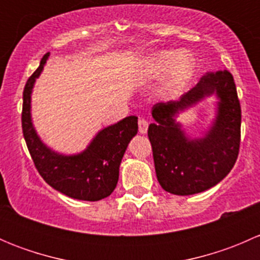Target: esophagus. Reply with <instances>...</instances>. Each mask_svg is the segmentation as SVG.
Here are the masks:
<instances>
[{"label":"esophagus","mask_w":260,"mask_h":260,"mask_svg":"<svg viewBox=\"0 0 260 260\" xmlns=\"http://www.w3.org/2000/svg\"><path fill=\"white\" fill-rule=\"evenodd\" d=\"M138 129H140L141 135L147 133V129H148V122H147L145 118H140V119H138Z\"/></svg>","instance_id":"1"}]
</instances>
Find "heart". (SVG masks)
<instances>
[{
	"mask_svg": "<svg viewBox=\"0 0 260 260\" xmlns=\"http://www.w3.org/2000/svg\"><path fill=\"white\" fill-rule=\"evenodd\" d=\"M195 68L196 60L193 55L181 50H162L149 56L145 62V70L149 75L158 77L169 72L159 89L162 98L176 96L192 77Z\"/></svg>",
	"mask_w": 260,
	"mask_h": 260,
	"instance_id": "heart-1",
	"label": "heart"
}]
</instances>
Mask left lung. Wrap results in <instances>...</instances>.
<instances>
[{
    "instance_id": "obj_1",
    "label": "left lung",
    "mask_w": 260,
    "mask_h": 260,
    "mask_svg": "<svg viewBox=\"0 0 260 260\" xmlns=\"http://www.w3.org/2000/svg\"><path fill=\"white\" fill-rule=\"evenodd\" d=\"M218 98L212 124L199 139L185 135L176 119L205 98ZM148 127L157 180L165 191L186 196L203 192L234 167L240 146L242 109L233 75L228 70L206 73L179 101L157 103Z\"/></svg>"
}]
</instances>
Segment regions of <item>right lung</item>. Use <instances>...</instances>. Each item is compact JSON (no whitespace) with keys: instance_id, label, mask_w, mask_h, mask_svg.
<instances>
[{"instance_id":"right-lung-1","label":"right lung","mask_w":260,"mask_h":260,"mask_svg":"<svg viewBox=\"0 0 260 260\" xmlns=\"http://www.w3.org/2000/svg\"><path fill=\"white\" fill-rule=\"evenodd\" d=\"M50 52L28 78L23 89L22 132L32 161L46 183L72 199L98 201L113 192L119 177V166L129 141L138 132V118L129 115L103 128L84 151L62 154L41 141L31 117V94L43 73Z\"/></svg>"}]
</instances>
